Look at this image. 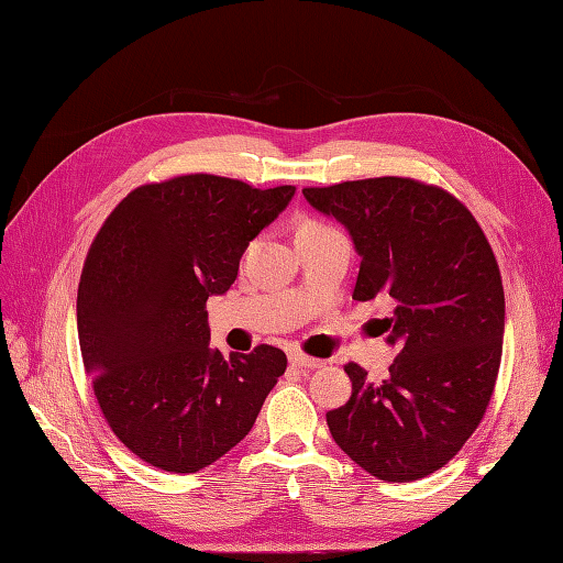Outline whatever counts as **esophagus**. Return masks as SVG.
<instances>
[{
    "mask_svg": "<svg viewBox=\"0 0 563 563\" xmlns=\"http://www.w3.org/2000/svg\"><path fill=\"white\" fill-rule=\"evenodd\" d=\"M288 362L294 364V367H298V369H317V367H322V360H317V357H310V355H306V353H300V351H291L288 353Z\"/></svg>",
    "mask_w": 563,
    "mask_h": 563,
    "instance_id": "obj_1",
    "label": "esophagus"
}]
</instances>
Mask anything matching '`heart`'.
<instances>
[{"label": "heart", "instance_id": "1", "mask_svg": "<svg viewBox=\"0 0 563 563\" xmlns=\"http://www.w3.org/2000/svg\"><path fill=\"white\" fill-rule=\"evenodd\" d=\"M322 227H329V224H324V222H319V220H308L306 224L300 227V230H322Z\"/></svg>", "mask_w": 563, "mask_h": 563}]
</instances>
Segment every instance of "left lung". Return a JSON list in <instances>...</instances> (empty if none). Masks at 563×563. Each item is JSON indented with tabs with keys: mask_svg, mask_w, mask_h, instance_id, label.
<instances>
[{
	"mask_svg": "<svg viewBox=\"0 0 563 563\" xmlns=\"http://www.w3.org/2000/svg\"><path fill=\"white\" fill-rule=\"evenodd\" d=\"M306 199L351 232L362 257L353 298L388 296L398 357L369 384L347 362L353 395L327 412L336 445L367 474L409 483L457 454L493 398L505 336L495 253L468 208L412 177L306 187Z\"/></svg>",
	"mask_w": 563,
	"mask_h": 563,
	"instance_id": "left-lung-1",
	"label": "left lung"
}]
</instances>
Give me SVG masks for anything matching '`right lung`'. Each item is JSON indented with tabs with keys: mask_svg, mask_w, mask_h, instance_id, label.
I'll list each match as a JSON object with an SVG mask.
<instances>
[{
	"mask_svg": "<svg viewBox=\"0 0 563 563\" xmlns=\"http://www.w3.org/2000/svg\"><path fill=\"white\" fill-rule=\"evenodd\" d=\"M296 187L218 175L136 187L87 251L78 336L103 419L130 452L173 474L218 462L253 429L286 369L275 345L212 351L206 300L230 291L249 241Z\"/></svg>",
	"mask_w": 563,
	"mask_h": 563,
	"instance_id": "right-lung-1",
	"label": "right lung"
}]
</instances>
